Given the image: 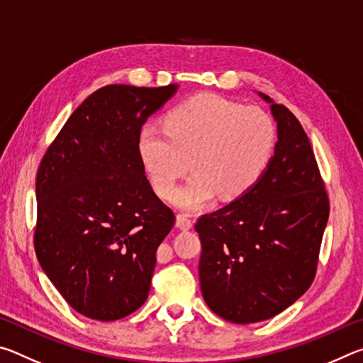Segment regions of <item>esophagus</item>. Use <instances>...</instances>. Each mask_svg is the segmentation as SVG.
Wrapping results in <instances>:
<instances>
[{"label": "esophagus", "mask_w": 363, "mask_h": 363, "mask_svg": "<svg viewBox=\"0 0 363 363\" xmlns=\"http://www.w3.org/2000/svg\"><path fill=\"white\" fill-rule=\"evenodd\" d=\"M176 224H177V227H179V229H182V230H189L190 227L194 225V220L190 219V216L189 214H186V213H179L176 216Z\"/></svg>", "instance_id": "esophagus-1"}]
</instances>
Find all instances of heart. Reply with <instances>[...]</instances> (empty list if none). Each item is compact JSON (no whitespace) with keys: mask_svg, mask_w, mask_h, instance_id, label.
I'll use <instances>...</instances> for the list:
<instances>
[{"mask_svg":"<svg viewBox=\"0 0 363 363\" xmlns=\"http://www.w3.org/2000/svg\"><path fill=\"white\" fill-rule=\"evenodd\" d=\"M275 138V123L262 108L199 94L171 108L164 128L143 126L138 150L158 195L200 210L218 195L224 201L247 195L266 173ZM190 166L194 174L177 193Z\"/></svg>","mask_w":363,"mask_h":363,"instance_id":"obj_1","label":"heart"}]
</instances>
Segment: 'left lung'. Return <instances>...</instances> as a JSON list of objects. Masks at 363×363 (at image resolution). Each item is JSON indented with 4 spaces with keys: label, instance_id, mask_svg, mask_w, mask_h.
<instances>
[{
    "label": "left lung",
    "instance_id": "1",
    "mask_svg": "<svg viewBox=\"0 0 363 363\" xmlns=\"http://www.w3.org/2000/svg\"><path fill=\"white\" fill-rule=\"evenodd\" d=\"M272 104L279 140L259 182L195 223L200 286L210 309L232 323L272 318L315 279L330 200L303 126Z\"/></svg>",
    "mask_w": 363,
    "mask_h": 363
}]
</instances>
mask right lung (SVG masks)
<instances>
[{"label":"right lung","instance_id":"right-lung-1","mask_svg":"<svg viewBox=\"0 0 363 363\" xmlns=\"http://www.w3.org/2000/svg\"><path fill=\"white\" fill-rule=\"evenodd\" d=\"M176 86L108 84L86 97L36 173V257L79 314L112 322L149 296L157 248L176 223L153 192L138 138Z\"/></svg>","mask_w":363,"mask_h":363}]
</instances>
